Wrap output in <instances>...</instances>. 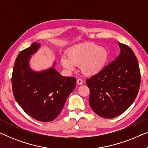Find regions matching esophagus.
<instances>
[{
  "label": "esophagus",
  "instance_id": "obj_1",
  "mask_svg": "<svg viewBox=\"0 0 148 148\" xmlns=\"http://www.w3.org/2000/svg\"><path fill=\"white\" fill-rule=\"evenodd\" d=\"M83 83H84V82H83L82 79H78L77 80V84L78 85H82Z\"/></svg>",
  "mask_w": 148,
  "mask_h": 148
}]
</instances>
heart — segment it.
<instances>
[{
	"instance_id": "obj_1",
	"label": "heart",
	"mask_w": 148,
	"mask_h": 148,
	"mask_svg": "<svg viewBox=\"0 0 148 148\" xmlns=\"http://www.w3.org/2000/svg\"><path fill=\"white\" fill-rule=\"evenodd\" d=\"M67 56L61 58V64L65 69L71 71L75 65H79L83 74L92 76L104 69L108 60L109 53L105 47L86 43L71 48Z\"/></svg>"
}]
</instances>
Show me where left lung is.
<instances>
[{"instance_id": "obj_1", "label": "left lung", "mask_w": 148, "mask_h": 148, "mask_svg": "<svg viewBox=\"0 0 148 148\" xmlns=\"http://www.w3.org/2000/svg\"><path fill=\"white\" fill-rule=\"evenodd\" d=\"M118 43L121 49L118 56L86 80L91 108L105 119L114 118L127 110L140 86V70L134 52L128 46Z\"/></svg>"}]
</instances>
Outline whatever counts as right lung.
<instances>
[{
	"mask_svg": "<svg viewBox=\"0 0 148 148\" xmlns=\"http://www.w3.org/2000/svg\"><path fill=\"white\" fill-rule=\"evenodd\" d=\"M40 48L34 42L17 55L12 75V88L15 100L28 115L42 122H50L58 116L66 99L75 88L74 77L62 76L51 67L36 71L29 61Z\"/></svg>",
	"mask_w": 148,
	"mask_h": 148,
	"instance_id": "right-lung-1",
	"label": "right lung"
}]
</instances>
